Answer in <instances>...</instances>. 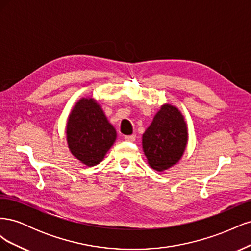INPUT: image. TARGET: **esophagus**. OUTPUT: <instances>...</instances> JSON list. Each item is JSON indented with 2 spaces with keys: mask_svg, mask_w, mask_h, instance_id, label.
Returning a JSON list of instances; mask_svg holds the SVG:
<instances>
[{
  "mask_svg": "<svg viewBox=\"0 0 251 251\" xmlns=\"http://www.w3.org/2000/svg\"><path fill=\"white\" fill-rule=\"evenodd\" d=\"M135 139H136V135H127V136H125V140H126V141H131V142H133V141H135Z\"/></svg>",
  "mask_w": 251,
  "mask_h": 251,
  "instance_id": "obj_1",
  "label": "esophagus"
}]
</instances>
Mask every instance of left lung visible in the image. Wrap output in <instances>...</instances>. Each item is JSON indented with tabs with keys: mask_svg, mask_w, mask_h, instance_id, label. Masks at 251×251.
Returning a JSON list of instances; mask_svg holds the SVG:
<instances>
[{
	"mask_svg": "<svg viewBox=\"0 0 251 251\" xmlns=\"http://www.w3.org/2000/svg\"><path fill=\"white\" fill-rule=\"evenodd\" d=\"M187 128L181 112L163 104L142 135V148L151 169L162 172L176 164L184 153Z\"/></svg>",
	"mask_w": 251,
	"mask_h": 251,
	"instance_id": "1",
	"label": "left lung"
}]
</instances>
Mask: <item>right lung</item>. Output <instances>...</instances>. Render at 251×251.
Instances as JSON below:
<instances>
[{"instance_id":"add662e5","label":"right lung","mask_w":251,"mask_h":251,"mask_svg":"<svg viewBox=\"0 0 251 251\" xmlns=\"http://www.w3.org/2000/svg\"><path fill=\"white\" fill-rule=\"evenodd\" d=\"M116 139V131L93 98H81L67 123L68 146L74 157L88 166L102 161Z\"/></svg>"}]
</instances>
